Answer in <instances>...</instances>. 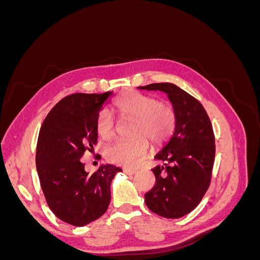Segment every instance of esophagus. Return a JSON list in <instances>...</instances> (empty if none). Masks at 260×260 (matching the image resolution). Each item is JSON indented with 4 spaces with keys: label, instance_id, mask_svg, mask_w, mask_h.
<instances>
[{
    "label": "esophagus",
    "instance_id": "esophagus-1",
    "mask_svg": "<svg viewBox=\"0 0 260 260\" xmlns=\"http://www.w3.org/2000/svg\"><path fill=\"white\" fill-rule=\"evenodd\" d=\"M123 172H124L125 175H128V176H133V175H136L138 171L135 170V169H124Z\"/></svg>",
    "mask_w": 260,
    "mask_h": 260
}]
</instances>
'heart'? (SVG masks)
<instances>
[{"instance_id": "1", "label": "heart", "mask_w": 260, "mask_h": 260, "mask_svg": "<svg viewBox=\"0 0 260 260\" xmlns=\"http://www.w3.org/2000/svg\"><path fill=\"white\" fill-rule=\"evenodd\" d=\"M123 119L135 120L130 140H118L106 149L107 159L124 167H137L148 151V141L154 146L164 144L176 128L177 116L167 102H157L154 96L137 91H127L114 103ZM95 129L99 137L111 140L115 136V120L111 112L103 109L98 115Z\"/></svg>"}]
</instances>
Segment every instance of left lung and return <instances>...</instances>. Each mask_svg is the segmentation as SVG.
<instances>
[{"label":"left lung","mask_w":260,"mask_h":260,"mask_svg":"<svg viewBox=\"0 0 260 260\" xmlns=\"http://www.w3.org/2000/svg\"><path fill=\"white\" fill-rule=\"evenodd\" d=\"M139 89L166 93L177 116L174 135L155 156L164 165L152 169L156 183L145 204L164 218H181L199 205L210 184L216 152L211 122L200 102L174 83Z\"/></svg>","instance_id":"obj_1"}]
</instances>
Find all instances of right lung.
Here are the masks:
<instances>
[{"label":"right lung","mask_w":260,"mask_h":260,"mask_svg":"<svg viewBox=\"0 0 260 260\" xmlns=\"http://www.w3.org/2000/svg\"><path fill=\"white\" fill-rule=\"evenodd\" d=\"M113 92L75 93L60 100L40 129L36 164L46 203L64 222L83 226L103 216L111 203V183L118 172L102 165L89 174L80 158L98 142L95 122Z\"/></svg>","instance_id":"right-lung-1"}]
</instances>
